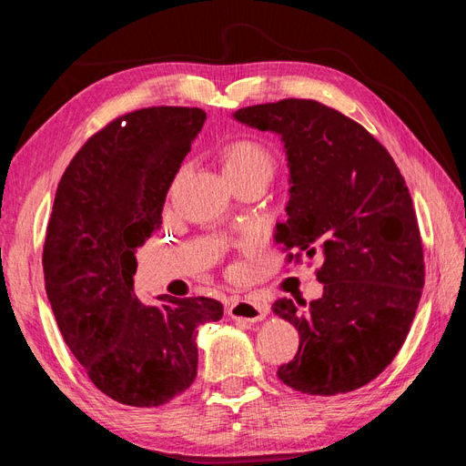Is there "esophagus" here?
Masks as SVG:
<instances>
[{
    "label": "esophagus",
    "instance_id": "obj_1",
    "mask_svg": "<svg viewBox=\"0 0 466 466\" xmlns=\"http://www.w3.org/2000/svg\"><path fill=\"white\" fill-rule=\"evenodd\" d=\"M229 317L231 319H238V320H245V322H258L266 317L268 313V307L257 299H241L237 298L231 301L229 305Z\"/></svg>",
    "mask_w": 466,
    "mask_h": 466
}]
</instances>
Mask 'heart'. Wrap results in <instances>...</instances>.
<instances>
[{
  "label": "heart",
  "mask_w": 466,
  "mask_h": 466,
  "mask_svg": "<svg viewBox=\"0 0 466 466\" xmlns=\"http://www.w3.org/2000/svg\"><path fill=\"white\" fill-rule=\"evenodd\" d=\"M223 173L231 185L248 178L270 180L276 171V157L262 142L255 137H238L219 149Z\"/></svg>",
  "instance_id": "heart-1"
}]
</instances>
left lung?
<instances>
[{
	"instance_id": "left-lung-1",
	"label": "left lung",
	"mask_w": 466,
	"mask_h": 466,
	"mask_svg": "<svg viewBox=\"0 0 466 466\" xmlns=\"http://www.w3.org/2000/svg\"><path fill=\"white\" fill-rule=\"evenodd\" d=\"M281 136L289 161L288 221L276 225L286 262L319 257L320 299H278L299 350L281 383L332 397L368 385L399 354L424 288V247L410 192L390 153L361 124L311 98L235 112Z\"/></svg>"
}]
</instances>
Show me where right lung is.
<instances>
[{"instance_id":"right-lung-1","label":"right lung","mask_w":466,"mask_h":466,"mask_svg":"<svg viewBox=\"0 0 466 466\" xmlns=\"http://www.w3.org/2000/svg\"><path fill=\"white\" fill-rule=\"evenodd\" d=\"M206 112L147 106L110 120L69 161L56 190L42 268L69 351L91 383L126 406L171 402L196 379V329L219 320L209 298L134 293V250L161 228L168 187Z\"/></svg>"}]
</instances>
